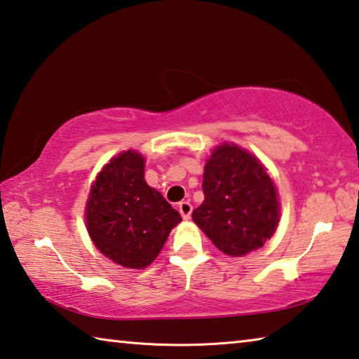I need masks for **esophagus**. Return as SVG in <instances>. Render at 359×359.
Masks as SVG:
<instances>
[{"label": "esophagus", "mask_w": 359, "mask_h": 359, "mask_svg": "<svg viewBox=\"0 0 359 359\" xmlns=\"http://www.w3.org/2000/svg\"><path fill=\"white\" fill-rule=\"evenodd\" d=\"M191 210H193V205L188 203V201L179 203V212H180V215L185 218V220H188V218H190Z\"/></svg>", "instance_id": "1"}]
</instances>
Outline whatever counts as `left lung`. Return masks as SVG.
<instances>
[{"label": "left lung", "instance_id": "obj_1", "mask_svg": "<svg viewBox=\"0 0 359 359\" xmlns=\"http://www.w3.org/2000/svg\"><path fill=\"white\" fill-rule=\"evenodd\" d=\"M204 201L193 220L231 257L263 247L278 223L274 182L263 165L238 145L217 147L204 168Z\"/></svg>", "mask_w": 359, "mask_h": 359}]
</instances>
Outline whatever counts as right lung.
<instances>
[{"label":"right lung","mask_w":359,"mask_h":359,"mask_svg":"<svg viewBox=\"0 0 359 359\" xmlns=\"http://www.w3.org/2000/svg\"><path fill=\"white\" fill-rule=\"evenodd\" d=\"M87 228L114 263L142 269L154 261L182 217L144 180V158L123 151L102 168L90 191Z\"/></svg>","instance_id":"right-lung-1"}]
</instances>
